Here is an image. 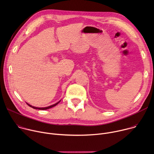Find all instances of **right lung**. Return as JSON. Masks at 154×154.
Segmentation results:
<instances>
[{
    "mask_svg": "<svg viewBox=\"0 0 154 154\" xmlns=\"http://www.w3.org/2000/svg\"><path fill=\"white\" fill-rule=\"evenodd\" d=\"M60 101H59L58 102H57V103H55V104H54V105H51V106H48V107H45V108H38V107H35V106H32V105H29V103H27L29 106H30V107H32V108H34V109H42V110H44V109H49V108H52V107H53V106H55V105H57L59 102H60Z\"/></svg>",
    "mask_w": 154,
    "mask_h": 154,
    "instance_id": "obj_1",
    "label": "right lung"
}]
</instances>
